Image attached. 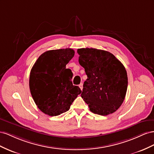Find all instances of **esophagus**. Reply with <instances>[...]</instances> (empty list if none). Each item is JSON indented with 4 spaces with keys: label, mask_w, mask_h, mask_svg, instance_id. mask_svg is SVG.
Returning <instances> with one entry per match:
<instances>
[{
    "label": "esophagus",
    "mask_w": 154,
    "mask_h": 154,
    "mask_svg": "<svg viewBox=\"0 0 154 154\" xmlns=\"http://www.w3.org/2000/svg\"><path fill=\"white\" fill-rule=\"evenodd\" d=\"M79 86L81 90H82V88H83V84H82V83H81V84H80L79 85Z\"/></svg>",
    "instance_id": "34e87169"
}]
</instances>
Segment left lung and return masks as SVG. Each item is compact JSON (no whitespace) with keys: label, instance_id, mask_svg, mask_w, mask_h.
<instances>
[{"label":"left lung","instance_id":"1","mask_svg":"<svg viewBox=\"0 0 154 154\" xmlns=\"http://www.w3.org/2000/svg\"><path fill=\"white\" fill-rule=\"evenodd\" d=\"M77 53L88 77L81 97L94 113L104 116L115 112L123 103L128 86L123 64L107 51L81 48Z\"/></svg>","mask_w":154,"mask_h":154}]
</instances>
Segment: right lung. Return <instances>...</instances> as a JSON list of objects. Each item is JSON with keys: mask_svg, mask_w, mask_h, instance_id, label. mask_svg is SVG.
Returning <instances> with one entry per match:
<instances>
[{"mask_svg": "<svg viewBox=\"0 0 154 154\" xmlns=\"http://www.w3.org/2000/svg\"><path fill=\"white\" fill-rule=\"evenodd\" d=\"M74 54L71 48L47 51L31 69V94L39 109L48 116H57L69 110L82 92L79 86L73 85V73L66 68Z\"/></svg>", "mask_w": 154, "mask_h": 154, "instance_id": "1", "label": "right lung"}]
</instances>
